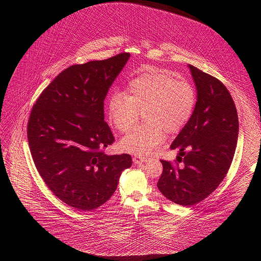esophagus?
<instances>
[{"label":"esophagus","instance_id":"34e87169","mask_svg":"<svg viewBox=\"0 0 261 261\" xmlns=\"http://www.w3.org/2000/svg\"><path fill=\"white\" fill-rule=\"evenodd\" d=\"M144 161H146V158H145V157L138 156V155H135V156L133 157V162L136 163V164H140V163H142V162H144Z\"/></svg>","mask_w":261,"mask_h":261}]
</instances>
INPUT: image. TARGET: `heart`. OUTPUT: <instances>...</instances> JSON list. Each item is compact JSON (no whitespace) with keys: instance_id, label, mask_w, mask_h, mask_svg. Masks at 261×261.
<instances>
[{"instance_id":"obj_1","label":"heart","mask_w":261,"mask_h":261,"mask_svg":"<svg viewBox=\"0 0 261 261\" xmlns=\"http://www.w3.org/2000/svg\"><path fill=\"white\" fill-rule=\"evenodd\" d=\"M196 102L193 87L176 80L166 70L146 68L128 83V94L116 91L108 103V118L119 131L128 132L140 113L147 122L126 135L121 145L125 151L146 156L165 140V129L176 132L191 118Z\"/></svg>"}]
</instances>
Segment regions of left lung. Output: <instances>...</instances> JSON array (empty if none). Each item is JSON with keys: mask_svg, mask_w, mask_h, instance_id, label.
<instances>
[{"mask_svg": "<svg viewBox=\"0 0 261 261\" xmlns=\"http://www.w3.org/2000/svg\"><path fill=\"white\" fill-rule=\"evenodd\" d=\"M189 68L197 90L196 105L170 145L178 152L176 160H160L163 171L157 184L166 198L184 206L202 201L224 179L239 134L237 108L227 88L198 68Z\"/></svg>", "mask_w": 261, "mask_h": 261, "instance_id": "8db88e82", "label": "left lung"}]
</instances>
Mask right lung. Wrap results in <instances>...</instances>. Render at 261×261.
<instances>
[{
  "label": "right lung",
  "mask_w": 261,
  "mask_h": 261,
  "mask_svg": "<svg viewBox=\"0 0 261 261\" xmlns=\"http://www.w3.org/2000/svg\"><path fill=\"white\" fill-rule=\"evenodd\" d=\"M130 54L73 65L62 71L34 104L28 141L35 166L66 204L92 211L117 189L129 154L108 156L115 137L104 121V99Z\"/></svg>",
  "instance_id": "right-lung-1"
}]
</instances>
